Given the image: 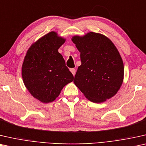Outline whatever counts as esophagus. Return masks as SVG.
I'll list each match as a JSON object with an SVG mask.
<instances>
[{
	"mask_svg": "<svg viewBox=\"0 0 146 146\" xmlns=\"http://www.w3.org/2000/svg\"><path fill=\"white\" fill-rule=\"evenodd\" d=\"M70 71H71V73H72L73 75H75L76 71H75V69H73V68H72V69H70Z\"/></svg>",
	"mask_w": 146,
	"mask_h": 146,
	"instance_id": "34e87169",
	"label": "esophagus"
}]
</instances>
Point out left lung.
Listing matches in <instances>:
<instances>
[{"label": "left lung", "mask_w": 146, "mask_h": 146, "mask_svg": "<svg viewBox=\"0 0 146 146\" xmlns=\"http://www.w3.org/2000/svg\"><path fill=\"white\" fill-rule=\"evenodd\" d=\"M81 53L74 83L90 101L100 103L116 94L124 79V63L111 40L103 34L89 32L71 38Z\"/></svg>", "instance_id": "1"}]
</instances>
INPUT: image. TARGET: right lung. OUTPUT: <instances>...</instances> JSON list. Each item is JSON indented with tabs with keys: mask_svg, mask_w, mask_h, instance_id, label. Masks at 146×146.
Instances as JSON below:
<instances>
[{
	"mask_svg": "<svg viewBox=\"0 0 146 146\" xmlns=\"http://www.w3.org/2000/svg\"><path fill=\"white\" fill-rule=\"evenodd\" d=\"M65 40L57 32H49L33 43L24 57V84L33 97L43 103L55 100L63 88L73 81L72 73L58 52Z\"/></svg>",
	"mask_w": 146,
	"mask_h": 146,
	"instance_id": "add662e5",
	"label": "right lung"
}]
</instances>
